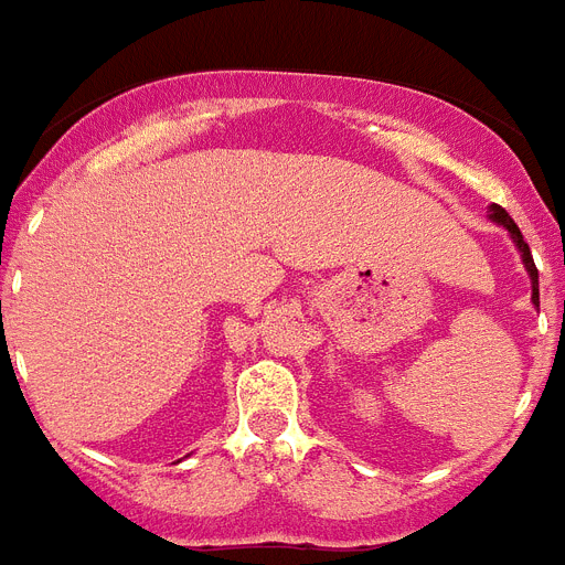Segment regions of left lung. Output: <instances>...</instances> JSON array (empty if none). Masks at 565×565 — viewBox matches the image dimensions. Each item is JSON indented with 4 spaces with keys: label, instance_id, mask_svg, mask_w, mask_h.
<instances>
[{
    "label": "left lung",
    "instance_id": "8db88e82",
    "mask_svg": "<svg viewBox=\"0 0 565 565\" xmlns=\"http://www.w3.org/2000/svg\"><path fill=\"white\" fill-rule=\"evenodd\" d=\"M491 212H494V221L497 224H502L505 226V230L511 232V238H514V244H516V249H520V253H523V264H525V269H529V275H532V301H534V307H540V290H537V267H534V258H532V249H529V244H525L523 241V232H520V226L514 224V221H511V215L505 210H502V206H491Z\"/></svg>",
    "mask_w": 565,
    "mask_h": 565
}]
</instances>
